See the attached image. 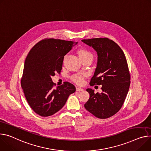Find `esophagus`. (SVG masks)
I'll return each mask as SVG.
<instances>
[{"mask_svg": "<svg viewBox=\"0 0 151 151\" xmlns=\"http://www.w3.org/2000/svg\"><path fill=\"white\" fill-rule=\"evenodd\" d=\"M84 90L80 87H76V91H83Z\"/></svg>", "mask_w": 151, "mask_h": 151, "instance_id": "esophagus-1", "label": "esophagus"}]
</instances>
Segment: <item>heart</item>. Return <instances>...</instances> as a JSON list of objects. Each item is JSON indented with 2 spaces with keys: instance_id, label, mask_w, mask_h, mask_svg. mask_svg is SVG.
I'll return each instance as SVG.
<instances>
[{
  "instance_id": "obj_1",
  "label": "heart",
  "mask_w": 151,
  "mask_h": 151,
  "mask_svg": "<svg viewBox=\"0 0 151 151\" xmlns=\"http://www.w3.org/2000/svg\"><path fill=\"white\" fill-rule=\"evenodd\" d=\"M78 55L81 60L83 59H93V54L90 51L82 49L78 51ZM86 76L85 74H77L72 76V79L78 84H82L84 82V78Z\"/></svg>"
}]
</instances>
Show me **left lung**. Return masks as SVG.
Instances as JSON below:
<instances>
[{
    "instance_id": "1",
    "label": "left lung",
    "mask_w": 151,
    "mask_h": 151,
    "mask_svg": "<svg viewBox=\"0 0 151 151\" xmlns=\"http://www.w3.org/2000/svg\"><path fill=\"white\" fill-rule=\"evenodd\" d=\"M82 42L97 52V66L90 85H102V91L101 93H94V90L87 88L90 98L84 106L98 118L110 117L120 110L130 86L125 55L117 44L107 38L83 40Z\"/></svg>"
}]
</instances>
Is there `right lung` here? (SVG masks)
Instances as JSON below:
<instances>
[{
  "instance_id": "add662e5",
  "label": "right lung",
  "mask_w": 151,
  "mask_h": 151,
  "mask_svg": "<svg viewBox=\"0 0 151 151\" xmlns=\"http://www.w3.org/2000/svg\"><path fill=\"white\" fill-rule=\"evenodd\" d=\"M78 43L49 38L40 41L29 51L21 85L29 106L37 114L47 117L64 106L75 87L68 82L53 88L52 76L60 73L64 57Z\"/></svg>"
}]
</instances>
